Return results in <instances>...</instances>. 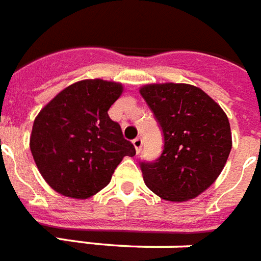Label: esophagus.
I'll list each match as a JSON object with an SVG mask.
<instances>
[{
  "mask_svg": "<svg viewBox=\"0 0 261 261\" xmlns=\"http://www.w3.org/2000/svg\"><path fill=\"white\" fill-rule=\"evenodd\" d=\"M132 143H133V145H135V148H136L137 153H140L141 147H143V140H141V137H136V139H135Z\"/></svg>",
  "mask_w": 261,
  "mask_h": 261,
  "instance_id": "esophagus-1",
  "label": "esophagus"
}]
</instances>
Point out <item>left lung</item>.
I'll return each mask as SVG.
<instances>
[{"instance_id": "left-lung-1", "label": "left lung", "mask_w": 261, "mask_h": 261, "mask_svg": "<svg viewBox=\"0 0 261 261\" xmlns=\"http://www.w3.org/2000/svg\"><path fill=\"white\" fill-rule=\"evenodd\" d=\"M140 94L164 139L158 159L140 162L144 182L166 201L198 197L218 178L232 149L226 114L205 91L186 83L147 85Z\"/></svg>"}]
</instances>
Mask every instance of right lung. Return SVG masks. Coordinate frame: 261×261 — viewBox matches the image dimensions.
<instances>
[{"instance_id": "obj_1", "label": "right lung", "mask_w": 261, "mask_h": 261, "mask_svg": "<svg viewBox=\"0 0 261 261\" xmlns=\"http://www.w3.org/2000/svg\"><path fill=\"white\" fill-rule=\"evenodd\" d=\"M120 83L86 79L60 91L33 122L31 151L45 182L66 197L85 199L109 185L124 156H135L108 110Z\"/></svg>"}]
</instances>
